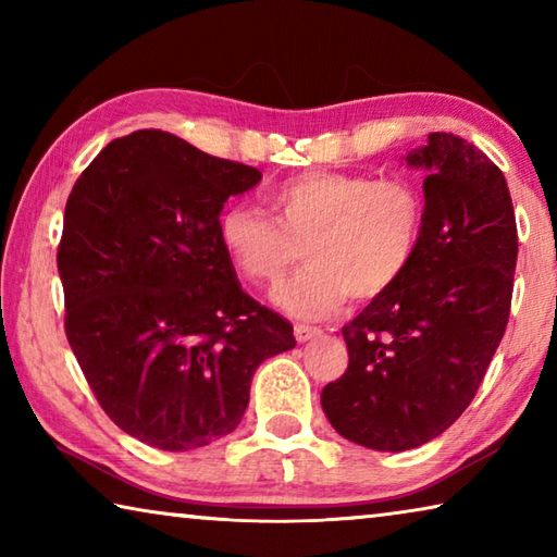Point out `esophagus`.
Here are the masks:
<instances>
[{"instance_id": "obj_1", "label": "esophagus", "mask_w": 557, "mask_h": 557, "mask_svg": "<svg viewBox=\"0 0 557 557\" xmlns=\"http://www.w3.org/2000/svg\"><path fill=\"white\" fill-rule=\"evenodd\" d=\"M319 334H322V329H319V326H309V324H297L295 326V338L299 344H305V342H309V338H314Z\"/></svg>"}]
</instances>
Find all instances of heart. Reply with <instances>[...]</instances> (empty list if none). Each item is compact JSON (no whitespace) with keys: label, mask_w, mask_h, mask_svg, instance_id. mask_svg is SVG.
<instances>
[{"label":"heart","mask_w":557,"mask_h":557,"mask_svg":"<svg viewBox=\"0 0 557 557\" xmlns=\"http://www.w3.org/2000/svg\"><path fill=\"white\" fill-rule=\"evenodd\" d=\"M268 206L272 219L243 201L225 206L219 238L260 287L280 285L305 248L309 265L275 292V305L301 319L329 317L348 295H388L420 248L422 199L403 178L307 172L272 188Z\"/></svg>","instance_id":"heart-1"}]
</instances>
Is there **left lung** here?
Here are the masks:
<instances>
[{
	"mask_svg": "<svg viewBox=\"0 0 557 557\" xmlns=\"http://www.w3.org/2000/svg\"><path fill=\"white\" fill-rule=\"evenodd\" d=\"M420 248L405 277L344 326L348 369L324 385L338 435L403 451L469 408L508 324L518 231L506 178L482 149L430 132Z\"/></svg>",
	"mask_w": 557,
	"mask_h": 557,
	"instance_id": "1",
	"label": "left lung"
}]
</instances>
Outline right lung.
I'll list each match as a JSON object with an SVG mask.
<instances>
[{
	"label": "right lung",
	"instance_id": "1",
	"mask_svg": "<svg viewBox=\"0 0 557 557\" xmlns=\"http://www.w3.org/2000/svg\"><path fill=\"white\" fill-rule=\"evenodd\" d=\"M260 178L137 129L92 159L65 203V336L100 408L149 447L228 435L258 366L297 344L287 319L243 292L219 238L223 203Z\"/></svg>",
	"mask_w": 557,
	"mask_h": 557
}]
</instances>
